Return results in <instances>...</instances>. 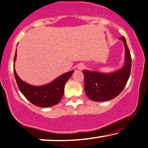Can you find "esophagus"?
Wrapping results in <instances>:
<instances>
[{"instance_id": "esophagus-1", "label": "esophagus", "mask_w": 148, "mask_h": 148, "mask_svg": "<svg viewBox=\"0 0 148 148\" xmlns=\"http://www.w3.org/2000/svg\"><path fill=\"white\" fill-rule=\"evenodd\" d=\"M84 67H85V66H84V64H79L77 66L78 69H79V70H83V69H84Z\"/></svg>"}]
</instances>
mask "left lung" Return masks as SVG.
I'll return each instance as SVG.
<instances>
[{
    "label": "left lung",
    "mask_w": 148,
    "mask_h": 148,
    "mask_svg": "<svg viewBox=\"0 0 148 148\" xmlns=\"http://www.w3.org/2000/svg\"><path fill=\"white\" fill-rule=\"evenodd\" d=\"M120 39L124 43L125 64L119 70L110 74L84 70V89L90 100L96 102L108 101L116 98L124 88L129 79L131 68V53L124 36Z\"/></svg>",
    "instance_id": "obj_1"
}]
</instances>
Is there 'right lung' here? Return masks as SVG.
Wrapping results in <instances>:
<instances>
[{
  "instance_id": "1",
  "label": "right lung",
  "mask_w": 148,
  "mask_h": 148,
  "mask_svg": "<svg viewBox=\"0 0 148 148\" xmlns=\"http://www.w3.org/2000/svg\"><path fill=\"white\" fill-rule=\"evenodd\" d=\"M17 56V50L14 58V64ZM74 71L71 70L60 76L54 81L41 86H34L23 82L16 73L14 66V74L16 82L21 92L25 98L36 106L49 108L60 101L64 94V85L71 77Z\"/></svg>"
}]
</instances>
